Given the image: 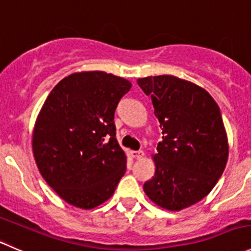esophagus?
Masks as SVG:
<instances>
[{
	"label": "esophagus",
	"instance_id": "34e87169",
	"mask_svg": "<svg viewBox=\"0 0 251 251\" xmlns=\"http://www.w3.org/2000/svg\"><path fill=\"white\" fill-rule=\"evenodd\" d=\"M130 155H131V157H134V158H141L144 156V151H141V150L131 151Z\"/></svg>",
	"mask_w": 251,
	"mask_h": 251
}]
</instances>
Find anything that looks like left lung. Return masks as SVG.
<instances>
[{"mask_svg":"<svg viewBox=\"0 0 251 251\" xmlns=\"http://www.w3.org/2000/svg\"><path fill=\"white\" fill-rule=\"evenodd\" d=\"M138 85L151 96L162 128L153 156L155 176L144 192L158 206L179 211L204 199L225 171L228 141L220 107L205 89L173 75L146 76Z\"/></svg>","mask_w":251,"mask_h":251,"instance_id":"left-lung-1","label":"left lung"}]
</instances>
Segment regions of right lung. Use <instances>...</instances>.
I'll list each match as a JSON object with an SVG mask.
<instances>
[{
    "label": "right lung",
    "mask_w": 251,
    "mask_h": 251,
    "mask_svg": "<svg viewBox=\"0 0 251 251\" xmlns=\"http://www.w3.org/2000/svg\"><path fill=\"white\" fill-rule=\"evenodd\" d=\"M130 81L105 72L62 79L36 120L33 152L47 184L68 204L93 209L110 199L126 170L115 112Z\"/></svg>",
    "instance_id": "add662e5"
}]
</instances>
